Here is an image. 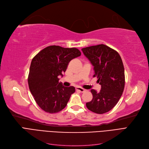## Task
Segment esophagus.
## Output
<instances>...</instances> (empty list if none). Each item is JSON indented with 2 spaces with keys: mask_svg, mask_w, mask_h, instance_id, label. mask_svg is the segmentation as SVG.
<instances>
[{
  "mask_svg": "<svg viewBox=\"0 0 149 149\" xmlns=\"http://www.w3.org/2000/svg\"><path fill=\"white\" fill-rule=\"evenodd\" d=\"M76 91L81 92V93H83V92L85 91V89H83L82 88H79V87H76Z\"/></svg>",
  "mask_w": 149,
  "mask_h": 149,
  "instance_id": "obj_1",
  "label": "esophagus"
}]
</instances>
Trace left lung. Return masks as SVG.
<instances>
[{
	"instance_id": "left-lung-1",
	"label": "left lung",
	"mask_w": 149,
	"mask_h": 149,
	"mask_svg": "<svg viewBox=\"0 0 149 149\" xmlns=\"http://www.w3.org/2000/svg\"><path fill=\"white\" fill-rule=\"evenodd\" d=\"M94 66V77L101 86L100 92L91 89L92 100L86 103L89 110L104 114L113 108L123 94L125 85L124 68L119 54L101 44L81 49Z\"/></svg>"
}]
</instances>
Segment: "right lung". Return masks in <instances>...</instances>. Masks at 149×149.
<instances>
[{
	"label": "right lung",
	"mask_w": 149,
	"mask_h": 149,
	"mask_svg": "<svg viewBox=\"0 0 149 149\" xmlns=\"http://www.w3.org/2000/svg\"><path fill=\"white\" fill-rule=\"evenodd\" d=\"M81 54L76 48L52 45L43 49L31 60L29 86L35 101L44 111L56 113L67 105L75 88L63 86L58 76H63L70 61Z\"/></svg>",
	"instance_id": "1"
}]
</instances>
